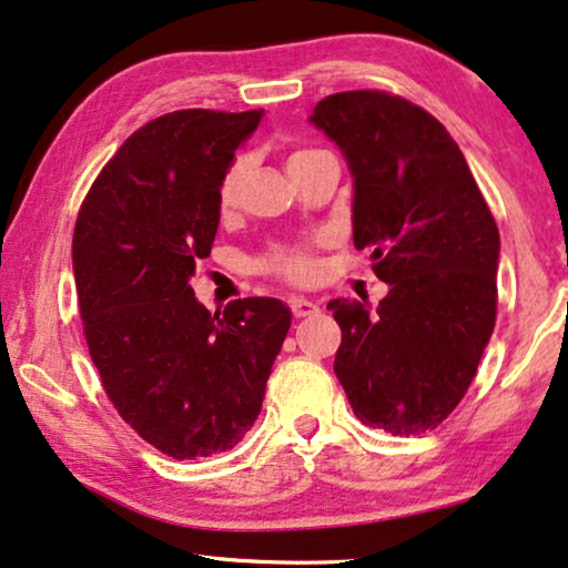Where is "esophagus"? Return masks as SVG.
Returning <instances> with one entry per match:
<instances>
[{"label":"esophagus","mask_w":568,"mask_h":568,"mask_svg":"<svg viewBox=\"0 0 568 568\" xmlns=\"http://www.w3.org/2000/svg\"><path fill=\"white\" fill-rule=\"evenodd\" d=\"M290 307L294 312V317H310V315H315V312L320 310L317 302L304 300V297H292L290 300Z\"/></svg>","instance_id":"obj_1"}]
</instances>
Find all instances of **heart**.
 Segmentation results:
<instances>
[{"mask_svg": "<svg viewBox=\"0 0 568 568\" xmlns=\"http://www.w3.org/2000/svg\"><path fill=\"white\" fill-rule=\"evenodd\" d=\"M300 153H307V151L292 153L290 161ZM243 174H245V163L235 161V163H230L223 179H220V184H217V210L220 212H230L237 204V200H241ZM261 266L271 271V274L290 278V282H307V278L315 276L317 261H315V256H312V251L307 248V245H276V248H271L266 256L261 258Z\"/></svg>", "mask_w": 568, "mask_h": 568, "instance_id": "1", "label": "heart"}]
</instances>
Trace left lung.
<instances>
[{
    "mask_svg": "<svg viewBox=\"0 0 568 568\" xmlns=\"http://www.w3.org/2000/svg\"><path fill=\"white\" fill-rule=\"evenodd\" d=\"M310 122L353 176V243L389 284L376 312L333 300L335 376L364 425L433 430L454 413L495 331L499 230L462 148L423 106L341 92Z\"/></svg>",
    "mask_w": 568,
    "mask_h": 568,
    "instance_id": "8db88e82",
    "label": "left lung"
}]
</instances>
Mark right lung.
Masks as SVG:
<instances>
[{
  "label": "right lung",
  "mask_w": 568,
  "mask_h": 568,
  "mask_svg": "<svg viewBox=\"0 0 568 568\" xmlns=\"http://www.w3.org/2000/svg\"><path fill=\"white\" fill-rule=\"evenodd\" d=\"M261 118L179 110L151 120L97 176L73 230L79 310L106 397L179 462L243 440L292 325L282 300H233L212 315L189 286L215 241L220 179Z\"/></svg>",
  "instance_id": "obj_1"
}]
</instances>
